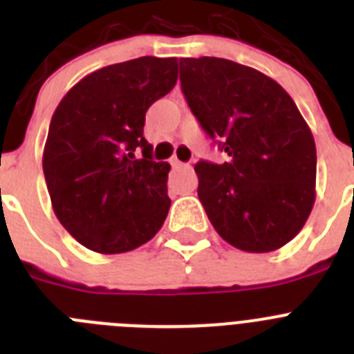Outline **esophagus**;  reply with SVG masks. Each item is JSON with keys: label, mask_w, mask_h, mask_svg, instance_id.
<instances>
[{"label": "esophagus", "mask_w": 354, "mask_h": 354, "mask_svg": "<svg viewBox=\"0 0 354 354\" xmlns=\"http://www.w3.org/2000/svg\"><path fill=\"white\" fill-rule=\"evenodd\" d=\"M171 167H175V168H177V167H183V165H184V162L183 161H179V159H177V158H174V159H171Z\"/></svg>", "instance_id": "obj_1"}]
</instances>
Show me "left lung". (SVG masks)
<instances>
[{
	"instance_id": "1",
	"label": "left lung",
	"mask_w": 354,
	"mask_h": 354,
	"mask_svg": "<svg viewBox=\"0 0 354 354\" xmlns=\"http://www.w3.org/2000/svg\"><path fill=\"white\" fill-rule=\"evenodd\" d=\"M187 106L228 162L198 161V198L228 245L266 253L296 237L315 202V142L289 93L236 62L180 58Z\"/></svg>"
}]
</instances>
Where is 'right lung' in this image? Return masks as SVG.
Returning <instances> with one entry per match:
<instances>
[{
  "instance_id": "obj_1",
  "label": "right lung",
  "mask_w": 354,
  "mask_h": 354,
  "mask_svg": "<svg viewBox=\"0 0 354 354\" xmlns=\"http://www.w3.org/2000/svg\"><path fill=\"white\" fill-rule=\"evenodd\" d=\"M175 83L177 58L142 56L84 76L56 108L44 177L56 218L84 248L131 252L167 220L170 165L152 161L143 126L147 109Z\"/></svg>"
}]
</instances>
